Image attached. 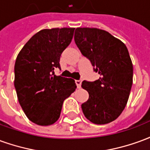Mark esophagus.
Here are the masks:
<instances>
[{
  "mask_svg": "<svg viewBox=\"0 0 150 150\" xmlns=\"http://www.w3.org/2000/svg\"><path fill=\"white\" fill-rule=\"evenodd\" d=\"M75 83H76V85H77V88H81L82 80H81V79H79V80H75Z\"/></svg>",
  "mask_w": 150,
  "mask_h": 150,
  "instance_id": "34e87169",
  "label": "esophagus"
}]
</instances>
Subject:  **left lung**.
I'll list each match as a JSON object with an SVG mask.
<instances>
[{"mask_svg": "<svg viewBox=\"0 0 150 150\" xmlns=\"http://www.w3.org/2000/svg\"><path fill=\"white\" fill-rule=\"evenodd\" d=\"M75 42L100 77L83 81L89 94L82 104L85 117L96 125L110 123L125 109L132 84L133 67L129 51L120 40L96 28H77Z\"/></svg>", "mask_w": 150, "mask_h": 150, "instance_id": "1", "label": "left lung"}]
</instances>
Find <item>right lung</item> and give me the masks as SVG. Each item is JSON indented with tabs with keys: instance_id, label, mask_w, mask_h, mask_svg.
Returning a JSON list of instances; mask_svg holds the SVG:
<instances>
[{
	"instance_id": "right-lung-1",
	"label": "right lung",
	"mask_w": 150,
	"mask_h": 150,
	"mask_svg": "<svg viewBox=\"0 0 150 150\" xmlns=\"http://www.w3.org/2000/svg\"><path fill=\"white\" fill-rule=\"evenodd\" d=\"M75 28L45 29L35 34L18 54L14 66V87L28 119L50 125L59 120L63 101L76 88L72 79L54 75L60 56L69 46Z\"/></svg>"
}]
</instances>
